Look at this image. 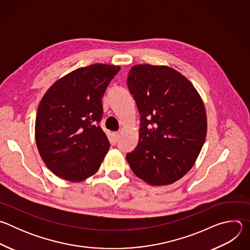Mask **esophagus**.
Masks as SVG:
<instances>
[{
	"label": "esophagus",
	"instance_id": "34e87169",
	"mask_svg": "<svg viewBox=\"0 0 250 250\" xmlns=\"http://www.w3.org/2000/svg\"><path fill=\"white\" fill-rule=\"evenodd\" d=\"M113 142L114 144H116V142L119 140V137H120V133L119 132H113Z\"/></svg>",
	"mask_w": 250,
	"mask_h": 250
}]
</instances>
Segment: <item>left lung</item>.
<instances>
[{"instance_id":"8db88e82","label":"left lung","mask_w":250,"mask_h":250,"mask_svg":"<svg viewBox=\"0 0 250 250\" xmlns=\"http://www.w3.org/2000/svg\"><path fill=\"white\" fill-rule=\"evenodd\" d=\"M127 88L137 105L140 127L138 144L126 160L149 185L172 184L192 168L204 146V103L192 83L167 66L131 67Z\"/></svg>"}]
</instances>
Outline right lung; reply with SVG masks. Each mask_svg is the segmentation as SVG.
<instances>
[{"label":"right lung","instance_id":"1","mask_svg":"<svg viewBox=\"0 0 250 250\" xmlns=\"http://www.w3.org/2000/svg\"><path fill=\"white\" fill-rule=\"evenodd\" d=\"M121 67L92 64L56 81L35 119V141L49 170L71 182L95 174L111 146L100 126L102 99Z\"/></svg>","mask_w":250,"mask_h":250}]
</instances>
